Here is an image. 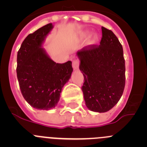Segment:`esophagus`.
Listing matches in <instances>:
<instances>
[{
    "label": "esophagus",
    "mask_w": 147,
    "mask_h": 147,
    "mask_svg": "<svg viewBox=\"0 0 147 147\" xmlns=\"http://www.w3.org/2000/svg\"><path fill=\"white\" fill-rule=\"evenodd\" d=\"M79 65H80V63L78 60H73L72 61V67L75 70H77L79 68Z\"/></svg>",
    "instance_id": "34e87169"
}]
</instances>
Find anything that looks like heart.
<instances>
[{"label":"heart","mask_w":147,"mask_h":147,"mask_svg":"<svg viewBox=\"0 0 147 147\" xmlns=\"http://www.w3.org/2000/svg\"><path fill=\"white\" fill-rule=\"evenodd\" d=\"M90 35V30H84L82 32H81L79 34V38L80 40H84L86 38H88ZM99 40H100V36H99L98 34L95 33L94 35H92L90 38V39L87 40V45L89 46H94L95 45L97 42H99Z\"/></svg>","instance_id":"obj_1"}]
</instances>
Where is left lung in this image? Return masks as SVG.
<instances>
[{
  "instance_id": "8db88e82",
  "label": "left lung",
  "mask_w": 147,
  "mask_h": 147,
  "mask_svg": "<svg viewBox=\"0 0 147 147\" xmlns=\"http://www.w3.org/2000/svg\"><path fill=\"white\" fill-rule=\"evenodd\" d=\"M100 45L78 51L80 69L84 76L82 90L90 110L106 112L117 105L125 86V61L123 48L110 30L102 27Z\"/></svg>"
}]
</instances>
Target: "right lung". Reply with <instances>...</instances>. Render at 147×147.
Returning a JSON list of instances; mask_svg holds the SVG:
<instances>
[{"mask_svg":"<svg viewBox=\"0 0 147 147\" xmlns=\"http://www.w3.org/2000/svg\"><path fill=\"white\" fill-rule=\"evenodd\" d=\"M52 23L28 35L17 55V78L26 102L37 109L55 107L63 87L73 71L72 62L59 64L53 61L42 47Z\"/></svg>","mask_w":147,"mask_h":147,"instance_id":"1","label":"right lung"}]
</instances>
